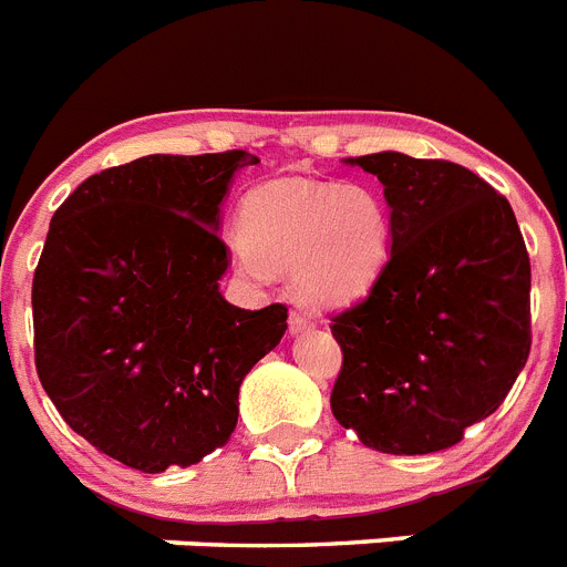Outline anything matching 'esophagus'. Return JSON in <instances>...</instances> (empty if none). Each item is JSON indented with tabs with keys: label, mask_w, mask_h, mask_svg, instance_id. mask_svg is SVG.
<instances>
[{
	"label": "esophagus",
	"mask_w": 567,
	"mask_h": 567,
	"mask_svg": "<svg viewBox=\"0 0 567 567\" xmlns=\"http://www.w3.org/2000/svg\"><path fill=\"white\" fill-rule=\"evenodd\" d=\"M309 327H312V318H307V315H303V312H292V315H289V332H292V334L307 332Z\"/></svg>",
	"instance_id": "obj_1"
}]
</instances>
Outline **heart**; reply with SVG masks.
<instances>
[{"mask_svg": "<svg viewBox=\"0 0 567 567\" xmlns=\"http://www.w3.org/2000/svg\"><path fill=\"white\" fill-rule=\"evenodd\" d=\"M392 244V209L372 187L280 178L240 202V233L229 249L240 272L255 280L292 267L298 298L334 309L378 284Z\"/></svg>", "mask_w": 567, "mask_h": 567, "instance_id": "b5f03b06", "label": "heart"}]
</instances>
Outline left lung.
Instances as JSON below:
<instances>
[{"mask_svg":"<svg viewBox=\"0 0 567 567\" xmlns=\"http://www.w3.org/2000/svg\"><path fill=\"white\" fill-rule=\"evenodd\" d=\"M394 244L369 295L332 318V414L383 454H432L499 409L530 352V260L514 209L452 162L372 153Z\"/></svg>","mask_w":567,"mask_h":567,"instance_id":"8db88e82","label":"left lung"}]
</instances>
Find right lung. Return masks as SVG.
Returning <instances> with one entry per match:
<instances>
[{
	"label": "right lung",
	"mask_w": 567,
	"mask_h": 567,
	"mask_svg": "<svg viewBox=\"0 0 567 567\" xmlns=\"http://www.w3.org/2000/svg\"><path fill=\"white\" fill-rule=\"evenodd\" d=\"M244 150L144 155L90 175L53 213L33 275L44 392L90 445L144 474L227 445L238 389L287 332L218 289L221 202Z\"/></svg>",
	"instance_id": "add662e5"
}]
</instances>
